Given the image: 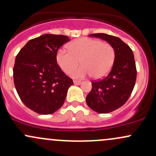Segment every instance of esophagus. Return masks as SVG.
<instances>
[{
  "instance_id": "esophagus-1",
  "label": "esophagus",
  "mask_w": 156,
  "mask_h": 156,
  "mask_svg": "<svg viewBox=\"0 0 156 156\" xmlns=\"http://www.w3.org/2000/svg\"><path fill=\"white\" fill-rule=\"evenodd\" d=\"M73 83H74V84H75V85H80V84H81L82 82L80 81H73Z\"/></svg>"
}]
</instances>
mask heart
<instances>
[{"mask_svg":"<svg viewBox=\"0 0 156 156\" xmlns=\"http://www.w3.org/2000/svg\"><path fill=\"white\" fill-rule=\"evenodd\" d=\"M69 51L60 49L56 54V62L62 71L70 73L75 78H82L91 74L94 78H102L109 73L114 64L115 52L113 47L99 39L81 37L68 45Z\"/></svg>","mask_w":156,"mask_h":156,"instance_id":"b5f03b06","label":"heart"}]
</instances>
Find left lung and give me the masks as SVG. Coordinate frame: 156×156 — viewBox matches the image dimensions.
<instances>
[{
	"mask_svg": "<svg viewBox=\"0 0 156 156\" xmlns=\"http://www.w3.org/2000/svg\"><path fill=\"white\" fill-rule=\"evenodd\" d=\"M103 39L112 46L115 52L114 64L103 79L92 82L87 95V105L98 113H109L122 107L130 96L136 81V66L130 47L119 37L104 33L90 35Z\"/></svg>",
	"mask_w": 156,
	"mask_h": 156,
	"instance_id": "1",
	"label": "left lung"
}]
</instances>
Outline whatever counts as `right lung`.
Segmentation results:
<instances>
[{
	"mask_svg": "<svg viewBox=\"0 0 156 156\" xmlns=\"http://www.w3.org/2000/svg\"><path fill=\"white\" fill-rule=\"evenodd\" d=\"M69 41L66 35L45 34L29 41L17 55L15 89L22 102L37 113L52 114L61 108L73 84L56 62L58 50Z\"/></svg>",
	"mask_w": 156,
	"mask_h": 156,
	"instance_id": "1",
	"label": "right lung"
}]
</instances>
